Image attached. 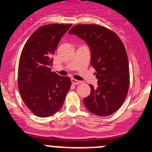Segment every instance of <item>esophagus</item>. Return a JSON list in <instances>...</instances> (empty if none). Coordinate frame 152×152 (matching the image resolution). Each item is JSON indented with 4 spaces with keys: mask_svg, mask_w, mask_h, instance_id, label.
<instances>
[{
    "mask_svg": "<svg viewBox=\"0 0 152 152\" xmlns=\"http://www.w3.org/2000/svg\"><path fill=\"white\" fill-rule=\"evenodd\" d=\"M72 83L73 84H75V85H77V84H80V83H81V81H80V80H76V79H75V78H72Z\"/></svg>",
    "mask_w": 152,
    "mask_h": 152,
    "instance_id": "esophagus-1",
    "label": "esophagus"
}]
</instances>
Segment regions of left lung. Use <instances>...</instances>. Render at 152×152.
<instances>
[{
	"mask_svg": "<svg viewBox=\"0 0 152 152\" xmlns=\"http://www.w3.org/2000/svg\"><path fill=\"white\" fill-rule=\"evenodd\" d=\"M68 33L84 40L91 50V64L96 70L97 86L84 98L88 110L97 116L111 115L121 107L129 85V68L123 42L116 33L98 25L80 24Z\"/></svg>",
	"mask_w": 152,
	"mask_h": 152,
	"instance_id": "8db88e82",
	"label": "left lung"
}]
</instances>
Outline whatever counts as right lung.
Wrapping results in <instances>:
<instances>
[{
    "mask_svg": "<svg viewBox=\"0 0 152 152\" xmlns=\"http://www.w3.org/2000/svg\"><path fill=\"white\" fill-rule=\"evenodd\" d=\"M72 24L52 23L36 29L21 52L18 68V88L26 107L39 117L59 110L71 80L52 72V55Z\"/></svg>",
    "mask_w": 152,
    "mask_h": 152,
    "instance_id": "obj_1",
    "label": "right lung"
}]
</instances>
